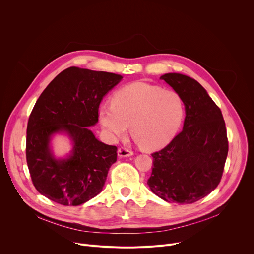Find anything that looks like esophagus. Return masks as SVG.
I'll return each instance as SVG.
<instances>
[{
  "mask_svg": "<svg viewBox=\"0 0 254 254\" xmlns=\"http://www.w3.org/2000/svg\"><path fill=\"white\" fill-rule=\"evenodd\" d=\"M133 155V152L129 149H126V148H121L118 151V156L120 158H124V157H130Z\"/></svg>",
  "mask_w": 254,
  "mask_h": 254,
  "instance_id": "1",
  "label": "esophagus"
}]
</instances>
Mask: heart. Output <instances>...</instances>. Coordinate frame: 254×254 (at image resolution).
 I'll use <instances>...</instances> for the list:
<instances>
[{
  "mask_svg": "<svg viewBox=\"0 0 254 254\" xmlns=\"http://www.w3.org/2000/svg\"><path fill=\"white\" fill-rule=\"evenodd\" d=\"M184 118V103L174 90L162 89L144 82H133L112 97V105L98 108V119L107 136H124L130 132L149 151L168 144L178 132Z\"/></svg>",
  "mask_w": 254,
  "mask_h": 254,
  "instance_id": "obj_1",
  "label": "heart"
}]
</instances>
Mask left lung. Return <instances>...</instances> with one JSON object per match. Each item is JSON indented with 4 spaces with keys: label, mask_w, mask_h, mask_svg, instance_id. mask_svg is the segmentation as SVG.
<instances>
[{
    "label": "left lung",
    "mask_w": 254,
    "mask_h": 254,
    "mask_svg": "<svg viewBox=\"0 0 254 254\" xmlns=\"http://www.w3.org/2000/svg\"><path fill=\"white\" fill-rule=\"evenodd\" d=\"M160 79L179 93L186 117L183 130L152 154L148 185L167 202L192 204L220 183L228 154L225 122L220 108L195 79L180 73H167Z\"/></svg>",
    "instance_id": "8db88e82"
}]
</instances>
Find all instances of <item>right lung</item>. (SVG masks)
I'll list each match as a JSON object with an SVG mask.
<instances>
[{
    "label": "right lung",
    "instance_id": "obj_1",
    "mask_svg": "<svg viewBox=\"0 0 254 254\" xmlns=\"http://www.w3.org/2000/svg\"><path fill=\"white\" fill-rule=\"evenodd\" d=\"M122 79L119 74L73 66L41 93L29 117L26 139L29 172L40 194L64 206H78L101 192L118 149L98 140L88 127L98 122L103 96ZM56 133H66L72 142L64 159H56L51 150Z\"/></svg>",
    "mask_w": 254,
    "mask_h": 254
}]
</instances>
